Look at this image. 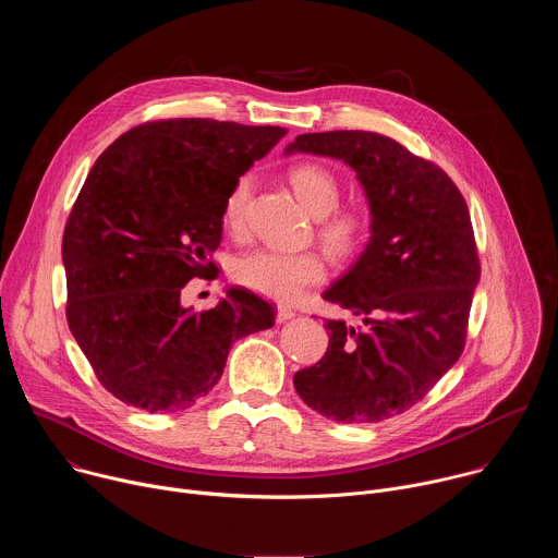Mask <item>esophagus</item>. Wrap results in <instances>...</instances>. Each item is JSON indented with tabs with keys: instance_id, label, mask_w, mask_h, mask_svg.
<instances>
[{
	"instance_id": "1",
	"label": "esophagus",
	"mask_w": 558,
	"mask_h": 558,
	"mask_svg": "<svg viewBox=\"0 0 558 558\" xmlns=\"http://www.w3.org/2000/svg\"><path fill=\"white\" fill-rule=\"evenodd\" d=\"M276 317H278V323H287V320H291V317H295V311H293L291 306L278 304V313H276Z\"/></svg>"
}]
</instances>
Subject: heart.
<instances>
[{
    "label": "heart",
    "mask_w": 558,
    "mask_h": 558,
    "mask_svg": "<svg viewBox=\"0 0 558 558\" xmlns=\"http://www.w3.org/2000/svg\"><path fill=\"white\" fill-rule=\"evenodd\" d=\"M289 183L300 203L320 218V238L336 256L353 254L368 231V216L362 207H336L340 201L338 177L317 163H302L291 168ZM250 194V179L243 177L229 192L222 220L229 229L243 225V209ZM231 276L256 293L276 300H293L302 289L325 278V263L313 252H278V250H252L238 256L231 267Z\"/></svg>",
    "instance_id": "obj_1"
}]
</instances>
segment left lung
<instances>
[{
  "label": "left lung",
  "instance_id": "left-lung-1",
  "mask_svg": "<svg viewBox=\"0 0 558 558\" xmlns=\"http://www.w3.org/2000/svg\"><path fill=\"white\" fill-rule=\"evenodd\" d=\"M295 151L338 158L357 174L371 238L325 291L360 327L327 320L325 357L293 384L327 420L375 424L415 407L463 351L482 274L468 205L441 168L377 132L300 134L284 149Z\"/></svg>",
  "mask_w": 558,
  "mask_h": 558
}]
</instances>
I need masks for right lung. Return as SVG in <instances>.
Returning a JSON list of instances; mask_svg holds the SVG:
<instances>
[{
    "instance_id": "right-lung-1",
    "label": "right lung",
    "mask_w": 558,
    "mask_h": 558,
    "mask_svg": "<svg viewBox=\"0 0 558 558\" xmlns=\"http://www.w3.org/2000/svg\"><path fill=\"white\" fill-rule=\"evenodd\" d=\"M284 134L168 119L132 128L97 158L63 231L65 317L117 400L190 409L218 384L238 338L274 327V306L247 289H227L203 313L181 304V289L216 276L225 201Z\"/></svg>"
}]
</instances>
